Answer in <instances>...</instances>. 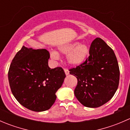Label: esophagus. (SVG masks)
I'll return each instance as SVG.
<instances>
[{"label":"esophagus","instance_id":"1","mask_svg":"<svg viewBox=\"0 0 130 130\" xmlns=\"http://www.w3.org/2000/svg\"><path fill=\"white\" fill-rule=\"evenodd\" d=\"M64 71H65V74H66L67 75H69V70H68L67 69H66V68H65V69H64Z\"/></svg>","mask_w":130,"mask_h":130}]
</instances>
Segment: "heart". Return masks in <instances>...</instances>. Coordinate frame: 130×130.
Here are the masks:
<instances>
[{
	"instance_id": "1",
	"label": "heart",
	"mask_w": 130,
	"mask_h": 130,
	"mask_svg": "<svg viewBox=\"0 0 130 130\" xmlns=\"http://www.w3.org/2000/svg\"><path fill=\"white\" fill-rule=\"evenodd\" d=\"M77 43H69L62 46L60 48V51L63 53L67 54V60L72 65H78L82 63L87 57L89 49L87 45L84 44H78ZM51 56L53 58H57L58 55L55 52H52Z\"/></svg>"
}]
</instances>
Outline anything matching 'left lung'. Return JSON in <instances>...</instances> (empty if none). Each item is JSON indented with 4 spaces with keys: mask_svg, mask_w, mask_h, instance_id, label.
Here are the masks:
<instances>
[{
    "mask_svg": "<svg viewBox=\"0 0 130 130\" xmlns=\"http://www.w3.org/2000/svg\"><path fill=\"white\" fill-rule=\"evenodd\" d=\"M89 55L69 71L77 78L74 94L78 101L86 107H98L115 95L120 82V69L113 50L101 38L92 42Z\"/></svg>",
    "mask_w": 130,
    "mask_h": 130,
    "instance_id": "left-lung-1",
    "label": "left lung"
}]
</instances>
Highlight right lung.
Here are the masks:
<instances>
[{"label": "right lung", "mask_w": 130, "mask_h": 130, "mask_svg": "<svg viewBox=\"0 0 130 130\" xmlns=\"http://www.w3.org/2000/svg\"><path fill=\"white\" fill-rule=\"evenodd\" d=\"M49 58L46 50L23 46L10 63L8 78L12 93L22 106L31 111L49 109L66 77L60 67H49Z\"/></svg>", "instance_id": "right-lung-1"}]
</instances>
